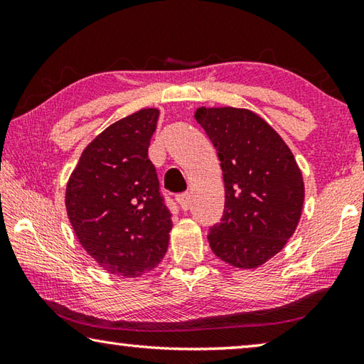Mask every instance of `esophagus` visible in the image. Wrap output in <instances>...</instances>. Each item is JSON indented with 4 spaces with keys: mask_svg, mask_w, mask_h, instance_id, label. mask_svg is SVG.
I'll return each mask as SVG.
<instances>
[{
    "mask_svg": "<svg viewBox=\"0 0 364 364\" xmlns=\"http://www.w3.org/2000/svg\"><path fill=\"white\" fill-rule=\"evenodd\" d=\"M176 200H178V204H180V207L183 208L184 212L189 210V207H191V196H189V193H183L180 196H176Z\"/></svg>",
    "mask_w": 364,
    "mask_h": 364,
    "instance_id": "obj_1",
    "label": "esophagus"
}]
</instances>
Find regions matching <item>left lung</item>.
Segmentation results:
<instances>
[{
  "label": "left lung",
  "mask_w": 364,
  "mask_h": 364,
  "mask_svg": "<svg viewBox=\"0 0 364 364\" xmlns=\"http://www.w3.org/2000/svg\"><path fill=\"white\" fill-rule=\"evenodd\" d=\"M196 120L217 149L225 210L210 228L213 254L236 268H258L299 225L305 184L292 151L249 109L199 107Z\"/></svg>",
  "instance_id": "left-lung-1"
}]
</instances>
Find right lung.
I'll use <instances>...</instances> for the list:
<instances>
[{
  "label": "right lung",
  "mask_w": 364,
  "mask_h": 364,
  "mask_svg": "<svg viewBox=\"0 0 364 364\" xmlns=\"http://www.w3.org/2000/svg\"><path fill=\"white\" fill-rule=\"evenodd\" d=\"M159 109L112 123L85 147L65 189L80 244L109 273L136 278L168 249L171 213L147 157Z\"/></svg>",
  "instance_id": "add662e5"
}]
</instances>
